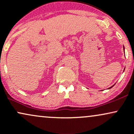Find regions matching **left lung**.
<instances>
[{
    "mask_svg": "<svg viewBox=\"0 0 134 134\" xmlns=\"http://www.w3.org/2000/svg\"><path fill=\"white\" fill-rule=\"evenodd\" d=\"M124 53H125V48H124ZM125 69H124V70H125ZM114 85H115V84H114ZM114 85H113V86H111V87H109V88H108V90H109V89L111 88V87H113V86H114Z\"/></svg>",
    "mask_w": 134,
    "mask_h": 134,
    "instance_id": "obj_1",
    "label": "left lung"
}]
</instances>
